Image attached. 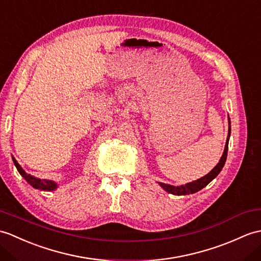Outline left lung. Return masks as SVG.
<instances>
[{
  "mask_svg": "<svg viewBox=\"0 0 261 261\" xmlns=\"http://www.w3.org/2000/svg\"><path fill=\"white\" fill-rule=\"evenodd\" d=\"M228 123H229V129H228V137H227V141L225 145V150H223V153L221 155V158L219 162L217 163V166L211 170L208 174L203 175L202 178H200L198 180L192 181V182L186 184L182 186H171V185H167V184H162L158 182L160 187L163 190H166L168 193H171V195L174 196H186V195H190V193H195L198 192L199 190H201L202 188H204L208 184H210L218 174L220 173L222 170L223 166H225V162L227 160V154H228V143H229V138H230V132H231V126H230V118L228 116Z\"/></svg>",
  "mask_w": 261,
  "mask_h": 261,
  "instance_id": "8db88e82",
  "label": "left lung"
}]
</instances>
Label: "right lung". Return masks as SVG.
<instances>
[{"label":"right lung","instance_id":"right-lung-1","mask_svg":"<svg viewBox=\"0 0 261 261\" xmlns=\"http://www.w3.org/2000/svg\"><path fill=\"white\" fill-rule=\"evenodd\" d=\"M12 160H13L14 166L16 167L17 171H19L22 177L28 181V184L31 185L33 188H35V189L43 190V191H53V190H56L57 188L59 187L56 181L46 180V179L42 180V179H39V178H35L34 175H31V174L27 173L25 171L23 170L22 167L19 165V162L15 160L14 156H12Z\"/></svg>","mask_w":261,"mask_h":261}]
</instances>
